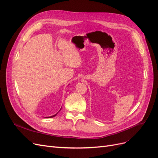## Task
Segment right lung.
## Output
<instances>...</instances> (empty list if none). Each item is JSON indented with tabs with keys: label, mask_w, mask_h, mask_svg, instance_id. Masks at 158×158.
Listing matches in <instances>:
<instances>
[{
	"label": "right lung",
	"mask_w": 158,
	"mask_h": 158,
	"mask_svg": "<svg viewBox=\"0 0 158 158\" xmlns=\"http://www.w3.org/2000/svg\"><path fill=\"white\" fill-rule=\"evenodd\" d=\"M57 114V113H56ZM56 114H54V115H52V116H51V117H48L49 118H51V117H54L55 116H56Z\"/></svg>",
	"instance_id": "add662e5"
}]
</instances>
